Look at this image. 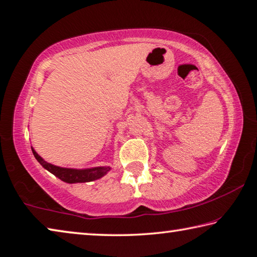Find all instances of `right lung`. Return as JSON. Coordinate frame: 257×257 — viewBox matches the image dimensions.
I'll list each match as a JSON object with an SVG mask.
<instances>
[{"label": "right lung", "instance_id": "right-lung-1", "mask_svg": "<svg viewBox=\"0 0 257 257\" xmlns=\"http://www.w3.org/2000/svg\"><path fill=\"white\" fill-rule=\"evenodd\" d=\"M33 150V154L35 158L37 159L42 166L45 170L51 172L53 175H56L62 181H65L67 183H77V182H90V181H94L96 179L102 178V176L110 170V167H94V168H87V170H74V168H64V167H58L54 166L52 164L46 163L42 159L39 155L35 153V150Z\"/></svg>", "mask_w": 257, "mask_h": 257}]
</instances>
